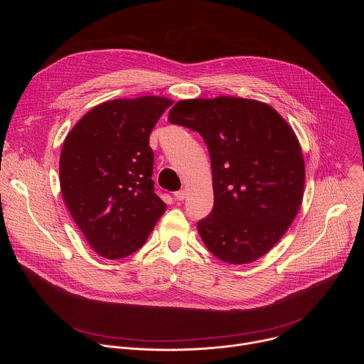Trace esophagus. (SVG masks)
Wrapping results in <instances>:
<instances>
[{"mask_svg":"<svg viewBox=\"0 0 364 364\" xmlns=\"http://www.w3.org/2000/svg\"><path fill=\"white\" fill-rule=\"evenodd\" d=\"M186 196H187V190H186V188H183V190L174 193V197H176V200H178V201H183V200L186 198Z\"/></svg>","mask_w":364,"mask_h":364,"instance_id":"1","label":"esophagus"}]
</instances>
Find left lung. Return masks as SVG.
<instances>
[{"label": "left lung", "mask_w": 364, "mask_h": 364, "mask_svg": "<svg viewBox=\"0 0 364 364\" xmlns=\"http://www.w3.org/2000/svg\"><path fill=\"white\" fill-rule=\"evenodd\" d=\"M168 121L201 135L212 160L215 204L197 230L220 261L242 265L284 236L302 201L305 167L285 119L253 99L180 100Z\"/></svg>", "instance_id": "left-lung-1"}]
</instances>
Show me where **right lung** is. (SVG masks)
I'll use <instances>...</instances> for the list:
<instances>
[{
    "label": "right lung",
    "instance_id": "right-lung-1",
    "mask_svg": "<svg viewBox=\"0 0 364 364\" xmlns=\"http://www.w3.org/2000/svg\"><path fill=\"white\" fill-rule=\"evenodd\" d=\"M171 103L160 96L100 103L65 139L62 194L77 228L103 257L136 252L167 209L151 178L149 134Z\"/></svg>",
    "mask_w": 364,
    "mask_h": 364
}]
</instances>
